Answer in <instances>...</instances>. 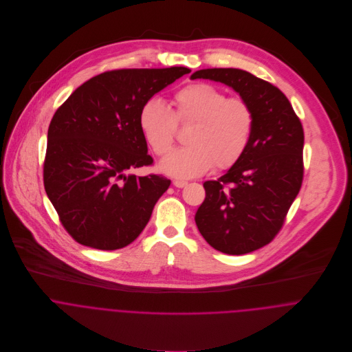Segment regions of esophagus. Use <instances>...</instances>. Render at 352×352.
I'll use <instances>...</instances> for the list:
<instances>
[{
	"instance_id": "obj_1",
	"label": "esophagus",
	"mask_w": 352,
	"mask_h": 352,
	"mask_svg": "<svg viewBox=\"0 0 352 352\" xmlns=\"http://www.w3.org/2000/svg\"><path fill=\"white\" fill-rule=\"evenodd\" d=\"M187 184H188V183L184 182V180H173V186L177 187V188H183V187H186Z\"/></svg>"
}]
</instances>
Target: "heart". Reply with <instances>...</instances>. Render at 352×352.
Masks as SVG:
<instances>
[{
  "instance_id": "b5f03b06",
  "label": "heart",
  "mask_w": 352,
  "mask_h": 352,
  "mask_svg": "<svg viewBox=\"0 0 352 352\" xmlns=\"http://www.w3.org/2000/svg\"><path fill=\"white\" fill-rule=\"evenodd\" d=\"M254 120L250 101L229 98L207 82L180 88L173 95V111L165 101L151 98L140 112V127L157 155L172 149L177 124H192L187 134L190 145L172 151L161 162L165 173L180 179L199 176L211 166L218 170L233 166L251 144Z\"/></svg>"
}]
</instances>
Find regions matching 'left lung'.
<instances>
[{
	"label": "left lung",
	"instance_id": "obj_1",
	"mask_svg": "<svg viewBox=\"0 0 352 352\" xmlns=\"http://www.w3.org/2000/svg\"><path fill=\"white\" fill-rule=\"evenodd\" d=\"M191 78L232 87L251 102L256 115L244 155L219 179L204 182L197 226L217 251L244 254L260 250L280 232L301 190V120L280 89L245 70L203 69Z\"/></svg>",
	"mask_w": 352,
	"mask_h": 352
}]
</instances>
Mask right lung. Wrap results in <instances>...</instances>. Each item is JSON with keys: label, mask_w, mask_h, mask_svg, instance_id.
Returning <instances> with one entry per match:
<instances>
[{"label": "right lung", "mask_w": 352, "mask_h": 352, "mask_svg": "<svg viewBox=\"0 0 352 352\" xmlns=\"http://www.w3.org/2000/svg\"><path fill=\"white\" fill-rule=\"evenodd\" d=\"M190 72L183 66L104 72L55 111L43 183L62 226L78 244L115 251L145 229L170 180L126 175L153 164L140 112L153 95Z\"/></svg>", "instance_id": "right-lung-1"}]
</instances>
